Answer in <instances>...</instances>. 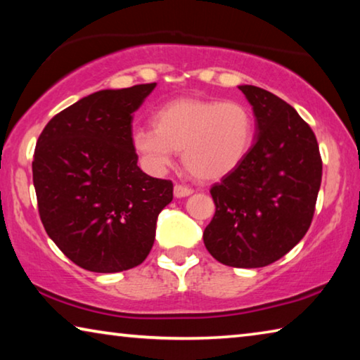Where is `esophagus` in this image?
I'll list each match as a JSON object with an SVG mask.
<instances>
[{"label": "esophagus", "mask_w": 360, "mask_h": 360, "mask_svg": "<svg viewBox=\"0 0 360 360\" xmlns=\"http://www.w3.org/2000/svg\"><path fill=\"white\" fill-rule=\"evenodd\" d=\"M173 192H174L176 198H184V197H188V195L193 193L191 187H186V186H181V184H176L174 188H173Z\"/></svg>", "instance_id": "esophagus-1"}]
</instances>
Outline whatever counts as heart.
Masks as SVG:
<instances>
[{
	"mask_svg": "<svg viewBox=\"0 0 360 360\" xmlns=\"http://www.w3.org/2000/svg\"><path fill=\"white\" fill-rule=\"evenodd\" d=\"M152 127H135L131 146L143 165L163 173L182 150L186 168L198 179L214 181L238 168L252 148L255 122L241 101L179 98L152 114Z\"/></svg>",
	"mask_w": 360,
	"mask_h": 360,
	"instance_id": "1",
	"label": "heart"
}]
</instances>
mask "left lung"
<instances>
[{"label":"left lung","mask_w":360,"mask_h":360,"mask_svg":"<svg viewBox=\"0 0 360 360\" xmlns=\"http://www.w3.org/2000/svg\"><path fill=\"white\" fill-rule=\"evenodd\" d=\"M238 89L252 106L255 141L241 165L211 187L216 214L203 241L224 265L259 268L308 231L322 162L313 130L294 108L255 85Z\"/></svg>","instance_id":"left-lung-1"}]
</instances>
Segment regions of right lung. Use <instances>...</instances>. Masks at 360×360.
<instances>
[{
  "label": "right lung",
  "mask_w": 360,
  "mask_h": 360,
  "mask_svg": "<svg viewBox=\"0 0 360 360\" xmlns=\"http://www.w3.org/2000/svg\"><path fill=\"white\" fill-rule=\"evenodd\" d=\"M154 84L106 89L63 109L36 143L42 225L66 257L95 273L143 264L173 182L146 174L131 146L133 112Z\"/></svg>",
  "instance_id": "add662e5"
}]
</instances>
